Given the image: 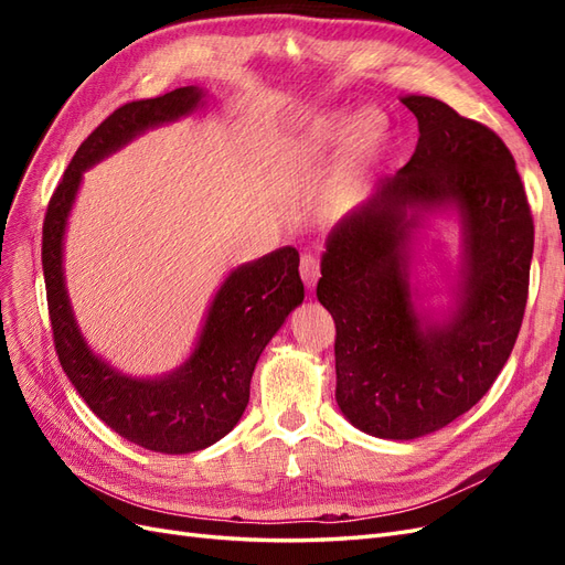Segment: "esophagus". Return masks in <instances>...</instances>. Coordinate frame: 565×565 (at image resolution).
Listing matches in <instances>:
<instances>
[{"label":"esophagus","mask_w":565,"mask_h":565,"mask_svg":"<svg viewBox=\"0 0 565 565\" xmlns=\"http://www.w3.org/2000/svg\"><path fill=\"white\" fill-rule=\"evenodd\" d=\"M299 270H301V280H303V285L309 287V289H313L316 287V282H318V278H320V262H318V256L316 254H301V266H299Z\"/></svg>","instance_id":"34e87169"}]
</instances>
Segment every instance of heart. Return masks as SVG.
<instances>
[{
	"label": "heart",
	"mask_w": 565,
	"mask_h": 565,
	"mask_svg": "<svg viewBox=\"0 0 565 565\" xmlns=\"http://www.w3.org/2000/svg\"><path fill=\"white\" fill-rule=\"evenodd\" d=\"M347 115L344 113H324L320 115L311 129L306 131L301 139L295 143V150L301 158L313 160L328 152L344 134ZM388 119L377 108H363L358 110L347 127L344 139V158H341L339 177H337V191L339 195H351L358 183L370 172V167L380 160L388 143Z\"/></svg>",
	"instance_id": "1"
}]
</instances>
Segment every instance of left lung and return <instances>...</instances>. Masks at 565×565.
I'll return each instance as SVG.
<instances>
[{
	"label": "left lung",
	"instance_id": "left-lung-1",
	"mask_svg": "<svg viewBox=\"0 0 565 565\" xmlns=\"http://www.w3.org/2000/svg\"><path fill=\"white\" fill-rule=\"evenodd\" d=\"M419 139L324 241L316 297L334 318L337 405L386 440L434 434L498 380L516 344L533 259V216L516 162L488 127L407 94ZM431 217L460 228L446 305L414 282L416 237Z\"/></svg>",
	"mask_w": 565,
	"mask_h": 565
}]
</instances>
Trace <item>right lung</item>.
I'll use <instances>...</instances> for the list:
<instances>
[{"mask_svg": "<svg viewBox=\"0 0 565 565\" xmlns=\"http://www.w3.org/2000/svg\"><path fill=\"white\" fill-rule=\"evenodd\" d=\"M204 100L207 92L193 84L117 108L77 148L51 195L42 233L49 318L67 380L115 434L162 455L210 448L241 422L256 361L303 301L299 252L287 245L228 270L207 306L191 355L158 377H131L98 355L79 330L65 287V231L87 169L148 129L193 115Z\"/></svg>", "mask_w": 565, "mask_h": 565, "instance_id": "right-lung-1", "label": "right lung"}]
</instances>
